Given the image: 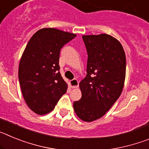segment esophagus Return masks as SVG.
I'll return each instance as SVG.
<instances>
[{"label": "esophagus", "mask_w": 149, "mask_h": 149, "mask_svg": "<svg viewBox=\"0 0 149 149\" xmlns=\"http://www.w3.org/2000/svg\"><path fill=\"white\" fill-rule=\"evenodd\" d=\"M70 85L72 88H77L79 85L78 81L77 79H73V80L70 81Z\"/></svg>", "instance_id": "esophagus-1"}]
</instances>
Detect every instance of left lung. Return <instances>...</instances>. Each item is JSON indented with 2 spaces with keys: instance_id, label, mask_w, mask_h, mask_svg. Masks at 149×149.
I'll return each mask as SVG.
<instances>
[{
  "instance_id": "1",
  "label": "left lung",
  "mask_w": 149,
  "mask_h": 149,
  "mask_svg": "<svg viewBox=\"0 0 149 149\" xmlns=\"http://www.w3.org/2000/svg\"><path fill=\"white\" fill-rule=\"evenodd\" d=\"M87 51L86 77L79 86L81 98L74 102L77 116L85 122L100 119L122 92L126 57L122 45L107 34L83 36Z\"/></svg>"
}]
</instances>
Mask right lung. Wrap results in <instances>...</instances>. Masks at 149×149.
Here are the masks:
<instances>
[{
    "instance_id": "obj_1",
    "label": "right lung",
    "mask_w": 149,
    "mask_h": 149,
    "mask_svg": "<svg viewBox=\"0 0 149 149\" xmlns=\"http://www.w3.org/2000/svg\"><path fill=\"white\" fill-rule=\"evenodd\" d=\"M76 35L55 28H43L33 34L22 56L18 80L27 106L39 115L54 109L67 91L60 73V50Z\"/></svg>"
}]
</instances>
